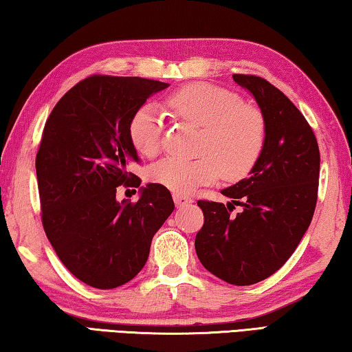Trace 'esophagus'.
<instances>
[{
    "label": "esophagus",
    "instance_id": "esophagus-1",
    "mask_svg": "<svg viewBox=\"0 0 352 352\" xmlns=\"http://www.w3.org/2000/svg\"><path fill=\"white\" fill-rule=\"evenodd\" d=\"M174 201H175V205L178 206V208H183V206H186V205H189V204H192V199L190 197H188V195H183V194H174Z\"/></svg>",
    "mask_w": 352,
    "mask_h": 352
}]
</instances>
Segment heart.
I'll list each match as a JSON object with an SVG mask.
<instances>
[{
  "label": "heart",
  "instance_id": "obj_1",
  "mask_svg": "<svg viewBox=\"0 0 352 352\" xmlns=\"http://www.w3.org/2000/svg\"><path fill=\"white\" fill-rule=\"evenodd\" d=\"M178 121L200 127L195 160L168 158L148 169V180L175 194H189L222 174L234 182L252 170L264 151L267 124L261 109L242 102L236 93L210 83H189L166 99ZM163 116L155 105L135 111L129 136L142 157H157L162 147Z\"/></svg>",
  "mask_w": 352,
  "mask_h": 352
}]
</instances>
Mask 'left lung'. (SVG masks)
I'll return each mask as SVG.
<instances>
[{
	"instance_id": "obj_1",
	"label": "left lung",
	"mask_w": 352,
	"mask_h": 352,
	"mask_svg": "<svg viewBox=\"0 0 352 352\" xmlns=\"http://www.w3.org/2000/svg\"><path fill=\"white\" fill-rule=\"evenodd\" d=\"M253 94L267 124L264 151L247 178L199 200L205 222L195 252L212 275L250 285L281 269L311 225L318 197L320 151L312 127L285 94L253 74H233ZM236 206L243 210L232 214Z\"/></svg>"
}]
</instances>
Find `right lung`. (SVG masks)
Masks as SVG:
<instances>
[{
    "mask_svg": "<svg viewBox=\"0 0 352 352\" xmlns=\"http://www.w3.org/2000/svg\"><path fill=\"white\" fill-rule=\"evenodd\" d=\"M169 83L94 74L65 93L45 124L35 158L46 237L82 283L115 289L144 267L152 237L172 211L168 188L141 189L121 204L116 189L138 188L140 163L129 136L135 111Z\"/></svg>",
    "mask_w": 352,
    "mask_h": 352,
    "instance_id": "1",
    "label": "right lung"
}]
</instances>
